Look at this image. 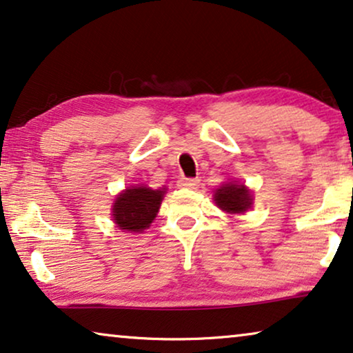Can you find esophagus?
Masks as SVG:
<instances>
[{"mask_svg": "<svg viewBox=\"0 0 353 353\" xmlns=\"http://www.w3.org/2000/svg\"><path fill=\"white\" fill-rule=\"evenodd\" d=\"M177 185L181 188H190V190H196L198 185H199V179H187V177H182L179 179Z\"/></svg>", "mask_w": 353, "mask_h": 353, "instance_id": "1", "label": "esophagus"}]
</instances>
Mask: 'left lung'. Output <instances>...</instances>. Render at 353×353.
<instances>
[{
  "label": "left lung",
  "instance_id": "1",
  "mask_svg": "<svg viewBox=\"0 0 353 353\" xmlns=\"http://www.w3.org/2000/svg\"><path fill=\"white\" fill-rule=\"evenodd\" d=\"M214 201L217 206L228 214H244L252 208L254 198L252 192L244 183L227 182L214 193Z\"/></svg>",
  "mask_w": 353,
  "mask_h": 353
}]
</instances>
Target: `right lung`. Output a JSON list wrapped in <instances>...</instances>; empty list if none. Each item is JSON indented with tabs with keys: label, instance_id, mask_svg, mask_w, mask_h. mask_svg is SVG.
<instances>
[{
	"label": "right lung",
	"instance_id": "obj_1",
	"mask_svg": "<svg viewBox=\"0 0 353 353\" xmlns=\"http://www.w3.org/2000/svg\"><path fill=\"white\" fill-rule=\"evenodd\" d=\"M166 188L152 190L150 187H128L115 198L112 220L119 230L141 233L150 227L159 214Z\"/></svg>",
	"mask_w": 353,
	"mask_h": 353
}]
</instances>
